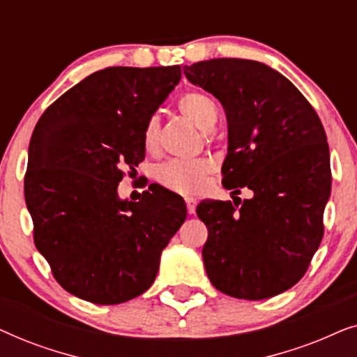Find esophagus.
Wrapping results in <instances>:
<instances>
[{
  "mask_svg": "<svg viewBox=\"0 0 357 357\" xmlns=\"http://www.w3.org/2000/svg\"><path fill=\"white\" fill-rule=\"evenodd\" d=\"M185 203H187L188 214H195V209H197V199L192 198V197H188V198H185Z\"/></svg>",
  "mask_w": 357,
  "mask_h": 357,
  "instance_id": "1",
  "label": "esophagus"
}]
</instances>
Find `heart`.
<instances>
[{"label":"heart","mask_w":357,"mask_h":357,"mask_svg":"<svg viewBox=\"0 0 357 357\" xmlns=\"http://www.w3.org/2000/svg\"><path fill=\"white\" fill-rule=\"evenodd\" d=\"M180 114L192 120L199 130L209 131L218 121V107L213 99L202 92H187L177 102ZM160 123L158 116H151L143 131V146L148 153H155L159 144ZM214 165L206 158L198 159H174L158 169V180L165 188L182 195L202 192L208 175Z\"/></svg>","instance_id":"1"}]
</instances>
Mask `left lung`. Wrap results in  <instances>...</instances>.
Masks as SVG:
<instances>
[{
    "label": "left lung",
    "mask_w": 357,
    "mask_h": 357,
    "mask_svg": "<svg viewBox=\"0 0 357 357\" xmlns=\"http://www.w3.org/2000/svg\"><path fill=\"white\" fill-rule=\"evenodd\" d=\"M187 79L221 102L227 119L222 185L243 202L203 199L204 270L237 299L278 296L305 275L324 237L331 192L324 125L301 91L265 63L214 58L183 68Z\"/></svg>",
    "instance_id": "1"
}]
</instances>
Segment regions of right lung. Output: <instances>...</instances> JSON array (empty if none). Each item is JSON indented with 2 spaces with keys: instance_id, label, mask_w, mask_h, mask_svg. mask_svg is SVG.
<instances>
[{
  "instance_id": "right-lung-1",
  "label": "right lung",
  "mask_w": 357,
  "mask_h": 357,
  "mask_svg": "<svg viewBox=\"0 0 357 357\" xmlns=\"http://www.w3.org/2000/svg\"><path fill=\"white\" fill-rule=\"evenodd\" d=\"M180 77V66L105 68L37 121L24 178L33 242L79 299L114 305L148 291L187 218L182 198L162 187L139 202L119 197L121 169L144 159V126Z\"/></svg>"
}]
</instances>
